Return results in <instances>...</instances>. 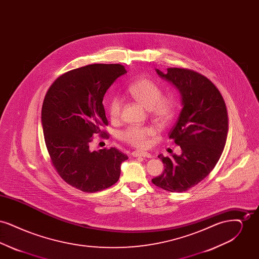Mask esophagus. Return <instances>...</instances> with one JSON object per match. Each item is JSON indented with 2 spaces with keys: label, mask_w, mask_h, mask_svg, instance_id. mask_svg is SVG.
Instances as JSON below:
<instances>
[{
  "label": "esophagus",
  "mask_w": 259,
  "mask_h": 259,
  "mask_svg": "<svg viewBox=\"0 0 259 259\" xmlns=\"http://www.w3.org/2000/svg\"><path fill=\"white\" fill-rule=\"evenodd\" d=\"M132 155H133L134 157H147V158H151V157H152L150 153L146 152V151H141V150L133 151V152H132Z\"/></svg>",
  "instance_id": "1"
}]
</instances>
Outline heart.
I'll return each mask as SVG.
<instances>
[{
  "mask_svg": "<svg viewBox=\"0 0 259 259\" xmlns=\"http://www.w3.org/2000/svg\"><path fill=\"white\" fill-rule=\"evenodd\" d=\"M128 94L145 108L157 123L164 125L172 119L175 111V103L169 97H163L160 87L148 77H141L132 82L127 88ZM123 102L119 97L111 99L108 105V114L111 121L120 118ZM156 130L152 126H129L120 134L125 143L136 147L146 148L149 138L155 135Z\"/></svg>",
  "mask_w": 259,
  "mask_h": 259,
  "instance_id": "b5f03b06",
  "label": "heart"
}]
</instances>
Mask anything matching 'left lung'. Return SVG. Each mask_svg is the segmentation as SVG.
Here are the masks:
<instances>
[{"mask_svg":"<svg viewBox=\"0 0 259 259\" xmlns=\"http://www.w3.org/2000/svg\"><path fill=\"white\" fill-rule=\"evenodd\" d=\"M156 73L181 93L183 109L169 138L182 154L158 155L165 169L151 182L164 190L183 192L203 181L220 160L228 133L227 110L219 89L203 74L184 68Z\"/></svg>","mask_w":259,"mask_h":259,"instance_id":"left-lung-1","label":"left lung"}]
</instances>
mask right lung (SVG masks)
<instances>
[{"label":"right lung","mask_w":259,"mask_h":259,"mask_svg":"<svg viewBox=\"0 0 259 259\" xmlns=\"http://www.w3.org/2000/svg\"><path fill=\"white\" fill-rule=\"evenodd\" d=\"M120 64H92L60 75L42 103L41 125L50 161L68 184L84 192L114 185L128 156L117 148L90 150L93 136L108 139L103 99L117 77Z\"/></svg>","instance_id":"add662e5"}]
</instances>
